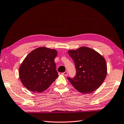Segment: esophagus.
<instances>
[{
	"mask_svg": "<svg viewBox=\"0 0 124 124\" xmlns=\"http://www.w3.org/2000/svg\"><path fill=\"white\" fill-rule=\"evenodd\" d=\"M62 74H63V75H65V76H67V75H68V72H67V71H66V72H65L63 73Z\"/></svg>",
	"mask_w": 124,
	"mask_h": 124,
	"instance_id": "34e87169",
	"label": "esophagus"
}]
</instances>
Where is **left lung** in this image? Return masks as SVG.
Instances as JSON below:
<instances>
[{
  "instance_id": "left-lung-1",
  "label": "left lung",
  "mask_w": 124,
  "mask_h": 124,
  "mask_svg": "<svg viewBox=\"0 0 124 124\" xmlns=\"http://www.w3.org/2000/svg\"><path fill=\"white\" fill-rule=\"evenodd\" d=\"M68 52L76 69L74 77L67 78L71 84L81 93H89L97 90L107 75L104 58L95 50L87 47L70 50Z\"/></svg>"
}]
</instances>
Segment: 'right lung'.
<instances>
[{
	"mask_svg": "<svg viewBox=\"0 0 124 124\" xmlns=\"http://www.w3.org/2000/svg\"><path fill=\"white\" fill-rule=\"evenodd\" d=\"M57 52L40 47L31 51L19 68L21 81L29 91L41 92L46 90L58 76L54 58Z\"/></svg>",
	"mask_w": 124,
	"mask_h": 124,
	"instance_id": "right-lung-1",
	"label": "right lung"
}]
</instances>
